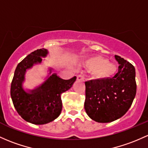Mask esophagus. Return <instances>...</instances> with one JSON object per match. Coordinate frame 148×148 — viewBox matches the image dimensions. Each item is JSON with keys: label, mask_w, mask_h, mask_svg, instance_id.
<instances>
[{"label": "esophagus", "mask_w": 148, "mask_h": 148, "mask_svg": "<svg viewBox=\"0 0 148 148\" xmlns=\"http://www.w3.org/2000/svg\"><path fill=\"white\" fill-rule=\"evenodd\" d=\"M77 81H84V76L82 74H79L77 76Z\"/></svg>", "instance_id": "1"}]
</instances>
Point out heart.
Here are the masks:
<instances>
[{"label":"heart","mask_w":148,"mask_h":148,"mask_svg":"<svg viewBox=\"0 0 148 148\" xmlns=\"http://www.w3.org/2000/svg\"><path fill=\"white\" fill-rule=\"evenodd\" d=\"M86 69L94 71L96 78H108L113 75L116 71V67L113 64L108 63L106 59L101 57H93L87 59L84 63Z\"/></svg>","instance_id":"1"}]
</instances>
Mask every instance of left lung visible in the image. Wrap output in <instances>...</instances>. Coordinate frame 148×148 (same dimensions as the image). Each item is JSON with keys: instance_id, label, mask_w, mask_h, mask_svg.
I'll use <instances>...</instances> for the list:
<instances>
[{"instance_id": "left-lung-1", "label": "left lung", "mask_w": 148, "mask_h": 148, "mask_svg": "<svg viewBox=\"0 0 148 148\" xmlns=\"http://www.w3.org/2000/svg\"><path fill=\"white\" fill-rule=\"evenodd\" d=\"M115 59L119 66L114 77L85 82V111L98 123L112 122L122 117L136 94L135 67L119 56L115 55Z\"/></svg>"}]
</instances>
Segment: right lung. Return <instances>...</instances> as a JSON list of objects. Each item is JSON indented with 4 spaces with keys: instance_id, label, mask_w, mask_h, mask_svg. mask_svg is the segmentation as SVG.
Returning a JSON list of instances; mask_svg holds the SVG:
<instances>
[{
    "instance_id": "right-lung-1",
    "label": "right lung",
    "mask_w": 148,
    "mask_h": 148,
    "mask_svg": "<svg viewBox=\"0 0 148 148\" xmlns=\"http://www.w3.org/2000/svg\"><path fill=\"white\" fill-rule=\"evenodd\" d=\"M48 54L46 49L31 52L20 62L15 69L10 87V96L14 107L18 114L27 122L43 125L52 122L58 117L62 109L61 95L69 90L77 79L74 77L69 80L60 78L52 68L47 79L34 89L25 90L23 84L25 80L27 69L42 63V58Z\"/></svg>"
}]
</instances>
